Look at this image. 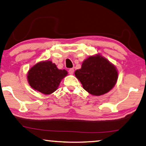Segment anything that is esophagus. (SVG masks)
Masks as SVG:
<instances>
[{
	"instance_id": "esophagus-1",
	"label": "esophagus",
	"mask_w": 146,
	"mask_h": 146,
	"mask_svg": "<svg viewBox=\"0 0 146 146\" xmlns=\"http://www.w3.org/2000/svg\"><path fill=\"white\" fill-rule=\"evenodd\" d=\"M68 72H69V74H70V75H73V74L74 73V69L73 68H70L69 69Z\"/></svg>"
}]
</instances>
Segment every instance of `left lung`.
Masks as SVG:
<instances>
[{
	"label": "left lung",
	"mask_w": 146,
	"mask_h": 146,
	"mask_svg": "<svg viewBox=\"0 0 146 146\" xmlns=\"http://www.w3.org/2000/svg\"><path fill=\"white\" fill-rule=\"evenodd\" d=\"M83 88L90 94L100 96L109 92L118 79L115 67L101 56H90L75 72Z\"/></svg>",
	"instance_id": "left-lung-1"
}]
</instances>
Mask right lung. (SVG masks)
Here are the masks:
<instances>
[{"label":"right lung","mask_w":146,"mask_h":146,"mask_svg":"<svg viewBox=\"0 0 146 146\" xmlns=\"http://www.w3.org/2000/svg\"><path fill=\"white\" fill-rule=\"evenodd\" d=\"M65 69H58L51 61L39 62L30 69L27 80L33 88L44 94L55 92L61 80L67 75Z\"/></svg>","instance_id":"right-lung-1"}]
</instances>
